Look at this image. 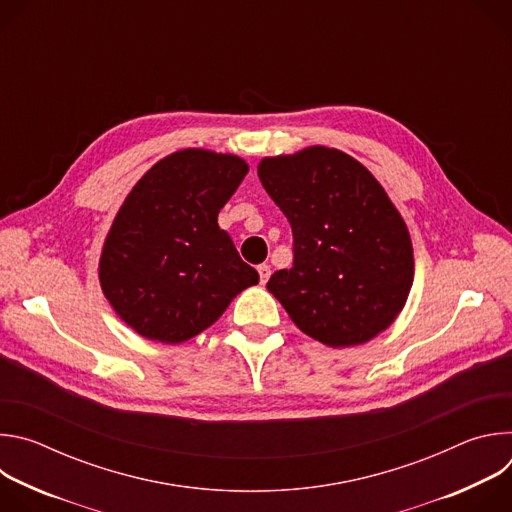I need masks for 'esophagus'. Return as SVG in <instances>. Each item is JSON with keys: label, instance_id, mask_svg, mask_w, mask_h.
<instances>
[{"label": "esophagus", "instance_id": "esophagus-1", "mask_svg": "<svg viewBox=\"0 0 512 512\" xmlns=\"http://www.w3.org/2000/svg\"><path fill=\"white\" fill-rule=\"evenodd\" d=\"M257 271H259V279H261V283H267V279H269V275H271V267L269 265H259L257 267Z\"/></svg>", "mask_w": 512, "mask_h": 512}]
</instances>
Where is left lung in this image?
Wrapping results in <instances>:
<instances>
[{"label":"left lung","mask_w":512,"mask_h":512,"mask_svg":"<svg viewBox=\"0 0 512 512\" xmlns=\"http://www.w3.org/2000/svg\"><path fill=\"white\" fill-rule=\"evenodd\" d=\"M259 180L294 233V267L267 289L310 338L348 348L387 330L413 285V247L385 188L348 154L312 145L263 158Z\"/></svg>","instance_id":"obj_1"}]
</instances>
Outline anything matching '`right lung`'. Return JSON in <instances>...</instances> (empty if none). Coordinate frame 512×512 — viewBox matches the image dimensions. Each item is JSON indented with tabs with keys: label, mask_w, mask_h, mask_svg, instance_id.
I'll list each match as a JSON object with an SVG mask.
<instances>
[{
	"label": "right lung",
	"mask_w": 512,
	"mask_h": 512,
	"mask_svg": "<svg viewBox=\"0 0 512 512\" xmlns=\"http://www.w3.org/2000/svg\"><path fill=\"white\" fill-rule=\"evenodd\" d=\"M247 172L239 156L188 148L154 164L123 200L101 251L99 281L139 336L186 342L259 283L218 227V212Z\"/></svg>",
	"instance_id": "1"
}]
</instances>
